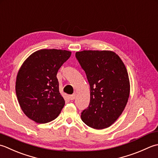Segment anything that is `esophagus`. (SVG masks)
<instances>
[{
  "instance_id": "obj_1",
  "label": "esophagus",
  "mask_w": 158,
  "mask_h": 158,
  "mask_svg": "<svg viewBox=\"0 0 158 158\" xmlns=\"http://www.w3.org/2000/svg\"><path fill=\"white\" fill-rule=\"evenodd\" d=\"M69 98H70L71 100H73V99H75V98H76V94H75V93H74V94H73V95H71L69 96Z\"/></svg>"
}]
</instances>
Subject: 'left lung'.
<instances>
[{"mask_svg": "<svg viewBox=\"0 0 158 158\" xmlns=\"http://www.w3.org/2000/svg\"><path fill=\"white\" fill-rule=\"evenodd\" d=\"M76 57L90 85V103L81 113L82 121L92 128L110 127L120 117L130 95V80L123 61L108 50H83Z\"/></svg>", "mask_w": 158, "mask_h": 158, "instance_id": "1", "label": "left lung"}]
</instances>
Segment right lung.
<instances>
[{"mask_svg":"<svg viewBox=\"0 0 158 158\" xmlns=\"http://www.w3.org/2000/svg\"><path fill=\"white\" fill-rule=\"evenodd\" d=\"M71 54L65 50H38L19 70L15 82L19 104L24 113L37 123L55 119L65 105L56 74Z\"/></svg>","mask_w":158,"mask_h":158,"instance_id":"obj_1","label":"right lung"}]
</instances>
